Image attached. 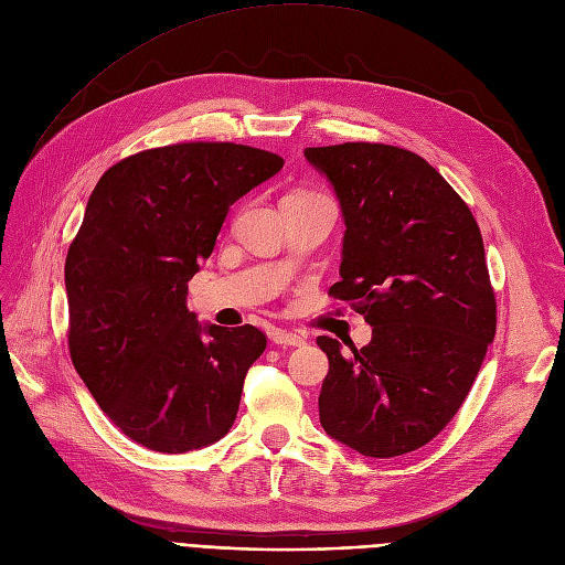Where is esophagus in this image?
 Returning a JSON list of instances; mask_svg holds the SVG:
<instances>
[{"mask_svg":"<svg viewBox=\"0 0 565 565\" xmlns=\"http://www.w3.org/2000/svg\"><path fill=\"white\" fill-rule=\"evenodd\" d=\"M271 342L279 347H302L307 340L298 332H288V330H271Z\"/></svg>","mask_w":565,"mask_h":565,"instance_id":"34e87169","label":"esophagus"}]
</instances>
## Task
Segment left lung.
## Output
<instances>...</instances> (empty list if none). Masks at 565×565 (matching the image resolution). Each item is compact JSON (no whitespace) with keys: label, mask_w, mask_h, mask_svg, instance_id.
<instances>
[{"label":"left lung","mask_w":565,"mask_h":565,"mask_svg":"<svg viewBox=\"0 0 565 565\" xmlns=\"http://www.w3.org/2000/svg\"><path fill=\"white\" fill-rule=\"evenodd\" d=\"M344 218L342 281L328 294L372 326L363 349L321 335L323 430L372 458L428 445L463 405L495 335L479 225L443 174L388 143L305 149Z\"/></svg>","instance_id":"1"}]
</instances>
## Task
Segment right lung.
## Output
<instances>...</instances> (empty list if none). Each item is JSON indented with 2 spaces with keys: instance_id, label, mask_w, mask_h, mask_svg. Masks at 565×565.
<instances>
[{
  "instance_id": "1",
  "label": "right lung",
  "mask_w": 565,
  "mask_h": 565,
  "mask_svg": "<svg viewBox=\"0 0 565 565\" xmlns=\"http://www.w3.org/2000/svg\"><path fill=\"white\" fill-rule=\"evenodd\" d=\"M284 158L230 141L149 149L109 167L65 263L70 353L83 384L137 445L183 454L235 424L248 367L265 351L256 326H202L188 281L221 225Z\"/></svg>"
}]
</instances>
